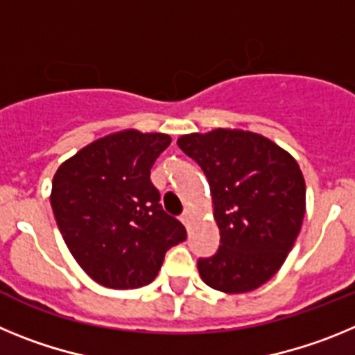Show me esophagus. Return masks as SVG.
<instances>
[{
    "instance_id": "obj_1",
    "label": "esophagus",
    "mask_w": 355,
    "mask_h": 355,
    "mask_svg": "<svg viewBox=\"0 0 355 355\" xmlns=\"http://www.w3.org/2000/svg\"><path fill=\"white\" fill-rule=\"evenodd\" d=\"M192 218H193V213L190 211V209H187V211L183 213V215H181V222H183L184 225H190V222H192Z\"/></svg>"
}]
</instances>
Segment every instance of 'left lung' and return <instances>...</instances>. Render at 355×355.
Instances as JSON below:
<instances>
[{
	"mask_svg": "<svg viewBox=\"0 0 355 355\" xmlns=\"http://www.w3.org/2000/svg\"><path fill=\"white\" fill-rule=\"evenodd\" d=\"M208 178L220 229L215 256L197 261L208 286L247 293L274 277L302 227L306 181L293 156L263 135L243 130L178 139Z\"/></svg>",
	"mask_w": 355,
	"mask_h": 355,
	"instance_id": "left-lung-1",
	"label": "left lung"
}]
</instances>
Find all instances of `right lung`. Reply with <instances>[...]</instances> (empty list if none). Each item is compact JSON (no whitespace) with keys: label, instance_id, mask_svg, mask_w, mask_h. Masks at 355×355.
<instances>
[{"label":"right lung","instance_id":"obj_1","mask_svg":"<svg viewBox=\"0 0 355 355\" xmlns=\"http://www.w3.org/2000/svg\"><path fill=\"white\" fill-rule=\"evenodd\" d=\"M168 144L165 133L117 131L78 150L53 178L51 208L65 245L101 286H146L165 252L187 240L150 183V167Z\"/></svg>","mask_w":355,"mask_h":355}]
</instances>
